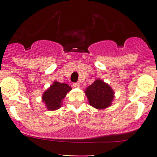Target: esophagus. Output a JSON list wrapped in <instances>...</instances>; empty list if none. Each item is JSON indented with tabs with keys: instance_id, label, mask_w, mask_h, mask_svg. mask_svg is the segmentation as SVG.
Masks as SVG:
<instances>
[{
	"instance_id": "esophagus-1",
	"label": "esophagus",
	"mask_w": 157,
	"mask_h": 157,
	"mask_svg": "<svg viewBox=\"0 0 157 157\" xmlns=\"http://www.w3.org/2000/svg\"><path fill=\"white\" fill-rule=\"evenodd\" d=\"M73 86L75 88H79L80 86V83H73Z\"/></svg>"
}]
</instances>
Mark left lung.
Here are the masks:
<instances>
[{"mask_svg": "<svg viewBox=\"0 0 157 157\" xmlns=\"http://www.w3.org/2000/svg\"><path fill=\"white\" fill-rule=\"evenodd\" d=\"M84 92L90 105L97 109H104L110 106L115 94L112 87L99 79L95 80Z\"/></svg>", "mask_w": 157, "mask_h": 157, "instance_id": "8db88e82", "label": "left lung"}]
</instances>
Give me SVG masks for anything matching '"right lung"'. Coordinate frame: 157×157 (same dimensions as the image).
I'll return each mask as SVG.
<instances>
[{
    "mask_svg": "<svg viewBox=\"0 0 157 157\" xmlns=\"http://www.w3.org/2000/svg\"><path fill=\"white\" fill-rule=\"evenodd\" d=\"M71 87L67 83H61L55 81L42 95V102L48 110H57L61 106L62 99L66 96Z\"/></svg>",
    "mask_w": 157,
    "mask_h": 157,
    "instance_id": "right-lung-1",
    "label": "right lung"
}]
</instances>
